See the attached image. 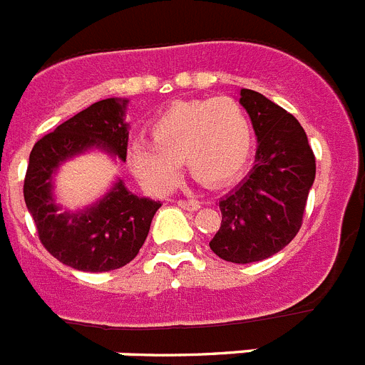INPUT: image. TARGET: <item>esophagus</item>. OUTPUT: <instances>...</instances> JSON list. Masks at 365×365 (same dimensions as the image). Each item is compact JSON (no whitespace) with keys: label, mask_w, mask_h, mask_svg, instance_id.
Instances as JSON below:
<instances>
[{"label":"esophagus","mask_w":365,"mask_h":365,"mask_svg":"<svg viewBox=\"0 0 365 365\" xmlns=\"http://www.w3.org/2000/svg\"><path fill=\"white\" fill-rule=\"evenodd\" d=\"M177 205L180 206V208H185V210L188 212H195L201 208V202L195 201V199H179V202Z\"/></svg>","instance_id":"1"}]
</instances>
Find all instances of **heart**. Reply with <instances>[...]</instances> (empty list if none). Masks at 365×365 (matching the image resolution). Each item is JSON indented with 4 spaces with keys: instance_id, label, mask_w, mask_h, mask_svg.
I'll list each match as a JSON object with an SVG mask.
<instances>
[{
    "instance_id": "obj_1",
    "label": "heart",
    "mask_w": 365,
    "mask_h": 365,
    "mask_svg": "<svg viewBox=\"0 0 365 365\" xmlns=\"http://www.w3.org/2000/svg\"><path fill=\"white\" fill-rule=\"evenodd\" d=\"M150 143H135L128 164L153 192H168L185 160L193 179L210 188L228 185L245 168L252 146V124L230 96L177 102L155 118Z\"/></svg>"
}]
</instances>
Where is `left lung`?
Wrapping results in <instances>:
<instances>
[{
	"label": "left lung",
	"mask_w": 365,
	"mask_h": 365,
	"mask_svg": "<svg viewBox=\"0 0 365 365\" xmlns=\"http://www.w3.org/2000/svg\"><path fill=\"white\" fill-rule=\"evenodd\" d=\"M240 96L257 137L256 164L219 201L222 219L210 248L225 261L254 263L278 254L296 237L316 160L307 135L291 113L252 89H241Z\"/></svg>",
	"instance_id": "8db88e82"
}]
</instances>
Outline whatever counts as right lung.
<instances>
[{"label": "right lung", "mask_w": 365, "mask_h": 365, "mask_svg": "<svg viewBox=\"0 0 365 365\" xmlns=\"http://www.w3.org/2000/svg\"><path fill=\"white\" fill-rule=\"evenodd\" d=\"M128 100L95 102L34 144L29 157L24 197L40 241L51 256L71 269L109 272L128 265L150 232L159 201L138 197L118 180L104 197L82 212H63L53 197V173L87 150H104L125 160Z\"/></svg>", "instance_id": "add662e5"}]
</instances>
